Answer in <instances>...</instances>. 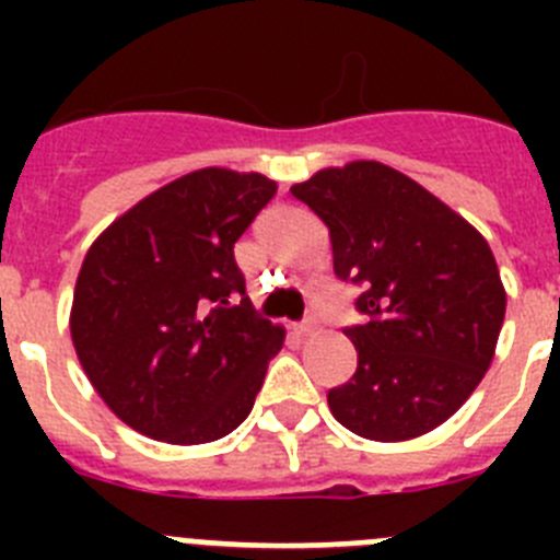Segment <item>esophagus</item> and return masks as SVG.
<instances>
[{
  "label": "esophagus",
  "instance_id": "obj_1",
  "mask_svg": "<svg viewBox=\"0 0 560 560\" xmlns=\"http://www.w3.org/2000/svg\"><path fill=\"white\" fill-rule=\"evenodd\" d=\"M316 328H319V325H316V319H314V316H308V319H303V323L296 325V334L311 336V334H316Z\"/></svg>",
  "mask_w": 560,
  "mask_h": 560
}]
</instances>
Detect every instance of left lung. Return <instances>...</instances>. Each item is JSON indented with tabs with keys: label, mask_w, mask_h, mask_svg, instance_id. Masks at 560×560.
<instances>
[{
	"label": "left lung",
	"mask_w": 560,
	"mask_h": 560,
	"mask_svg": "<svg viewBox=\"0 0 560 560\" xmlns=\"http://www.w3.org/2000/svg\"><path fill=\"white\" fill-rule=\"evenodd\" d=\"M291 192L328 226L336 277L361 285L364 325L345 328L359 368L328 393L334 418L378 443L446 423L491 368L504 323L488 241L381 162L325 167Z\"/></svg>",
	"instance_id": "left-lung-1"
}]
</instances>
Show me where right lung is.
I'll use <instances>...</instances> for the list:
<instances>
[{
  "mask_svg": "<svg viewBox=\"0 0 560 560\" xmlns=\"http://www.w3.org/2000/svg\"><path fill=\"white\" fill-rule=\"evenodd\" d=\"M275 192L260 173L201 167L137 201L89 246L72 345L133 432L199 446L255 407L285 330L255 314L232 249Z\"/></svg>",
  "mask_w": 560,
  "mask_h": 560,
  "instance_id": "obj_1",
  "label": "right lung"
}]
</instances>
